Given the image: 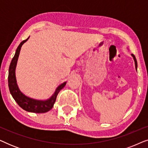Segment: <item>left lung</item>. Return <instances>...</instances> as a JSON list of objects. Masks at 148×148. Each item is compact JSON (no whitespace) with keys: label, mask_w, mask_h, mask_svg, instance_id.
Segmentation results:
<instances>
[{"label":"left lung","mask_w":148,"mask_h":148,"mask_svg":"<svg viewBox=\"0 0 148 148\" xmlns=\"http://www.w3.org/2000/svg\"><path fill=\"white\" fill-rule=\"evenodd\" d=\"M131 56L133 57V59H134V61H135V69H136L137 70V60H136V58H135V56L133 55V54H131Z\"/></svg>","instance_id":"obj_1"}]
</instances>
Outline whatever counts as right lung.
Masks as SVG:
<instances>
[{
	"instance_id": "1",
	"label": "right lung",
	"mask_w": 148,
	"mask_h": 148,
	"mask_svg": "<svg viewBox=\"0 0 148 148\" xmlns=\"http://www.w3.org/2000/svg\"><path fill=\"white\" fill-rule=\"evenodd\" d=\"M28 39H29V38L27 39L22 41L19 45L18 46L17 50H16L15 55H14L13 59H12L11 62V64H10L9 69V76H8L9 88L10 92H11L14 100H15V102L17 103L18 105L21 108L27 111V112L35 113H44L48 112V111H49L52 108L58 92L64 88L66 84V82H64L63 84L60 85L56 88L54 94L49 99H48L46 100H35V99L29 98V97L24 95L19 90L17 84V80H16L15 69L21 46Z\"/></svg>"
}]
</instances>
